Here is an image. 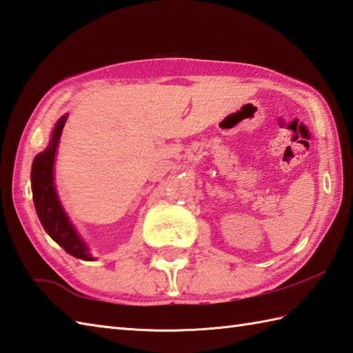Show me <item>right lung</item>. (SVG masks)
<instances>
[{
    "label": "right lung",
    "mask_w": 353,
    "mask_h": 353,
    "mask_svg": "<svg viewBox=\"0 0 353 353\" xmlns=\"http://www.w3.org/2000/svg\"><path fill=\"white\" fill-rule=\"evenodd\" d=\"M67 114L62 116L52 132V139L46 150L34 157L32 166V190L34 208L38 213L42 227L54 242L67 251L68 254L74 256L82 261H94L90 254V250L79 233L76 232L74 225L71 224L67 213L63 212L61 201L57 198L54 189V178H53V166H54V155L62 129L65 126Z\"/></svg>",
    "instance_id": "1"
}]
</instances>
